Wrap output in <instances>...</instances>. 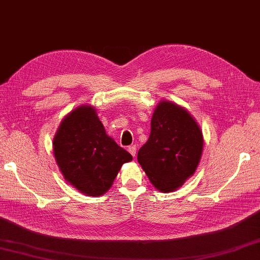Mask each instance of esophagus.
I'll return each instance as SVG.
<instances>
[{"label":"esophagus","instance_id":"1","mask_svg":"<svg viewBox=\"0 0 260 260\" xmlns=\"http://www.w3.org/2000/svg\"><path fill=\"white\" fill-rule=\"evenodd\" d=\"M128 152L131 153L133 157H135V155H136V146H135V145H132V146L128 147Z\"/></svg>","mask_w":260,"mask_h":260}]
</instances>
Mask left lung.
Listing matches in <instances>:
<instances>
[{
  "label": "left lung",
  "mask_w": 260,
  "mask_h": 260,
  "mask_svg": "<svg viewBox=\"0 0 260 260\" xmlns=\"http://www.w3.org/2000/svg\"><path fill=\"white\" fill-rule=\"evenodd\" d=\"M203 147V132L191 114L162 100L155 107L150 134L137 160L156 189L172 192L195 174Z\"/></svg>",
  "instance_id": "8db88e82"
}]
</instances>
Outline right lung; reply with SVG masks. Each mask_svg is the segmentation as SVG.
I'll return each instance as SVG.
<instances>
[{
    "label": "right lung",
    "instance_id": "obj_1",
    "mask_svg": "<svg viewBox=\"0 0 260 260\" xmlns=\"http://www.w3.org/2000/svg\"><path fill=\"white\" fill-rule=\"evenodd\" d=\"M53 154L64 179L87 196H102L132 155L106 134L95 107L80 105L59 124Z\"/></svg>",
    "mask_w": 260,
    "mask_h": 260
}]
</instances>
